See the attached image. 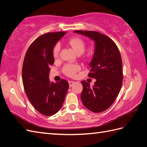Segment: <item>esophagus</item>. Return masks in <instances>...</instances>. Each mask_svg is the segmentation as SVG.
<instances>
[{
  "mask_svg": "<svg viewBox=\"0 0 147 147\" xmlns=\"http://www.w3.org/2000/svg\"><path fill=\"white\" fill-rule=\"evenodd\" d=\"M75 82H74V81H69V86L70 87H71V86H72L74 84H75Z\"/></svg>",
  "mask_w": 147,
  "mask_h": 147,
  "instance_id": "esophagus-1",
  "label": "esophagus"
}]
</instances>
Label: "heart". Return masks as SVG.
Masks as SVG:
<instances>
[{
	"instance_id": "heart-1",
	"label": "heart",
	"mask_w": 147,
	"mask_h": 147,
	"mask_svg": "<svg viewBox=\"0 0 147 147\" xmlns=\"http://www.w3.org/2000/svg\"><path fill=\"white\" fill-rule=\"evenodd\" d=\"M67 43L74 49L78 55H81L85 51L86 43L81 38L75 37L71 38L67 42ZM59 51V43H56L53 49V56L55 57L58 56ZM80 69V66L76 64H66L63 67L64 74L69 77H74Z\"/></svg>"
}]
</instances>
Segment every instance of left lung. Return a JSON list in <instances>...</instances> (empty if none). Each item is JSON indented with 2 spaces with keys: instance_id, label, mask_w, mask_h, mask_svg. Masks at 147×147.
Wrapping results in <instances>:
<instances>
[{
  "instance_id": "8db88e82",
  "label": "left lung",
  "mask_w": 147,
  "mask_h": 147,
  "mask_svg": "<svg viewBox=\"0 0 147 147\" xmlns=\"http://www.w3.org/2000/svg\"><path fill=\"white\" fill-rule=\"evenodd\" d=\"M94 40L95 51L90 64L88 77L96 79L92 88L86 81H82L81 99L90 111L100 113L113 104L121 90L123 75L122 59L119 49L112 39L98 32L75 30Z\"/></svg>"
}]
</instances>
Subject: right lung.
<instances>
[{"instance_id": "1", "label": "right lung", "mask_w": 147, "mask_h": 147, "mask_svg": "<svg viewBox=\"0 0 147 147\" xmlns=\"http://www.w3.org/2000/svg\"><path fill=\"white\" fill-rule=\"evenodd\" d=\"M66 32L44 34L31 43L26 51L22 69L26 94L39 113L51 116L61 109L69 88L68 82L57 83L49 79L50 66L54 63L53 49Z\"/></svg>"}]
</instances>
